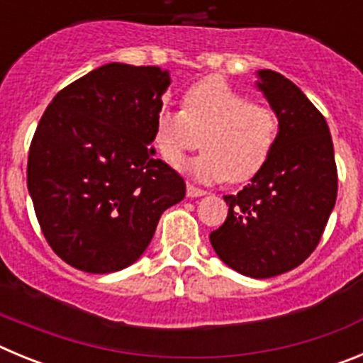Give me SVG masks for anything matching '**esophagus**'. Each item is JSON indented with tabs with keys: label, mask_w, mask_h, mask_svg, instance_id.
Instances as JSON below:
<instances>
[{
	"label": "esophagus",
	"mask_w": 363,
	"mask_h": 363,
	"mask_svg": "<svg viewBox=\"0 0 363 363\" xmlns=\"http://www.w3.org/2000/svg\"><path fill=\"white\" fill-rule=\"evenodd\" d=\"M205 194H207V191H203V189H198L191 184L187 185V196L189 198H200V196H205Z\"/></svg>",
	"instance_id": "34e87169"
}]
</instances>
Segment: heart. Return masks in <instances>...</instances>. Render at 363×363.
I'll return each mask as SVG.
<instances>
[{
    "mask_svg": "<svg viewBox=\"0 0 363 363\" xmlns=\"http://www.w3.org/2000/svg\"><path fill=\"white\" fill-rule=\"evenodd\" d=\"M205 149L187 163L200 182H245L264 167L278 136L277 114L247 101L223 78H205L184 96V111L163 107L154 123V145L162 158L179 165L185 152Z\"/></svg>",
    "mask_w": 363,
    "mask_h": 363,
    "instance_id": "b5f03b06",
    "label": "heart"
}]
</instances>
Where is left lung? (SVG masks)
Here are the masks:
<instances>
[{"label": "left lung", "mask_w": 363, "mask_h": 363, "mask_svg": "<svg viewBox=\"0 0 363 363\" xmlns=\"http://www.w3.org/2000/svg\"><path fill=\"white\" fill-rule=\"evenodd\" d=\"M256 89L277 114V143L251 182L223 196L229 214L209 238L230 269L272 278L316 249L335 209L338 176L331 133L318 108L280 72L256 70Z\"/></svg>", "instance_id": "8db88e82"}]
</instances>
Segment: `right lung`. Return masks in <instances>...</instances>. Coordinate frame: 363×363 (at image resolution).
Here are the masks:
<instances>
[{
	"mask_svg": "<svg viewBox=\"0 0 363 363\" xmlns=\"http://www.w3.org/2000/svg\"><path fill=\"white\" fill-rule=\"evenodd\" d=\"M171 74L107 63L57 92L30 150L27 187L45 238L92 274L129 267L163 211L184 200V178L154 160V123Z\"/></svg>",
	"mask_w": 363,
	"mask_h": 363,
	"instance_id": "obj_1",
	"label": "right lung"
}]
</instances>
